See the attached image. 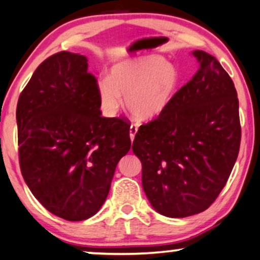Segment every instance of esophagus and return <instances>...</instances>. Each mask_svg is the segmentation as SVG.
<instances>
[{
  "label": "esophagus",
  "instance_id": "esophagus-1",
  "mask_svg": "<svg viewBox=\"0 0 260 260\" xmlns=\"http://www.w3.org/2000/svg\"><path fill=\"white\" fill-rule=\"evenodd\" d=\"M137 132H138V126H137V124H131V127H129V137H131V140L134 139V137H136Z\"/></svg>",
  "mask_w": 260,
  "mask_h": 260
}]
</instances>
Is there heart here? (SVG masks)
Listing matches in <instances>:
<instances>
[{"label":"heart","instance_id":"1","mask_svg":"<svg viewBox=\"0 0 260 260\" xmlns=\"http://www.w3.org/2000/svg\"><path fill=\"white\" fill-rule=\"evenodd\" d=\"M181 84L174 64L158 54L123 60L98 81V94L107 115H115L124 98L127 109L140 121L160 116L170 107Z\"/></svg>","mask_w":260,"mask_h":260}]
</instances>
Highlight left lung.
Returning a JSON list of instances; mask_svg holds the SVG:
<instances>
[{
	"instance_id": "8db88e82",
	"label": "left lung",
	"mask_w": 260,
	"mask_h": 260,
	"mask_svg": "<svg viewBox=\"0 0 260 260\" xmlns=\"http://www.w3.org/2000/svg\"><path fill=\"white\" fill-rule=\"evenodd\" d=\"M191 54L199 70L160 116L140 126L132 145L143 165L144 191L168 217L208 208L226 185L240 147L233 81L212 54Z\"/></svg>"
}]
</instances>
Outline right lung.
I'll return each mask as SVG.
<instances>
[{
	"instance_id": "add662e5",
	"label": "right lung",
	"mask_w": 260,
	"mask_h": 260,
	"mask_svg": "<svg viewBox=\"0 0 260 260\" xmlns=\"http://www.w3.org/2000/svg\"><path fill=\"white\" fill-rule=\"evenodd\" d=\"M100 107L88 59L67 51L38 67L17 101L23 179L48 212L68 221L99 212L131 148L127 121L103 117Z\"/></svg>"
}]
</instances>
